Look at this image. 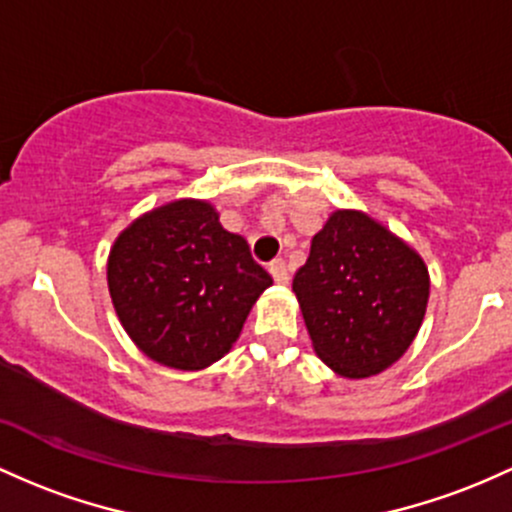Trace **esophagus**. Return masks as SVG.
Here are the masks:
<instances>
[{
  "label": "esophagus",
  "mask_w": 512,
  "mask_h": 512,
  "mask_svg": "<svg viewBox=\"0 0 512 512\" xmlns=\"http://www.w3.org/2000/svg\"><path fill=\"white\" fill-rule=\"evenodd\" d=\"M269 274H272V279L277 284H289V267H286L284 260H274L269 265Z\"/></svg>",
  "instance_id": "34e87169"
}]
</instances>
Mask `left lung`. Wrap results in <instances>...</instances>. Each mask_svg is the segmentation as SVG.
<instances>
[{
    "label": "left lung",
    "instance_id": "obj_1",
    "mask_svg": "<svg viewBox=\"0 0 512 512\" xmlns=\"http://www.w3.org/2000/svg\"><path fill=\"white\" fill-rule=\"evenodd\" d=\"M316 355L345 379L389 369L423 325L430 274L423 257L362 211L338 209L313 235L294 277Z\"/></svg>",
    "mask_w": 512,
    "mask_h": 512
}]
</instances>
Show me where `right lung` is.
Masks as SVG:
<instances>
[{
    "label": "right lung",
    "instance_id": "add662e5",
    "mask_svg": "<svg viewBox=\"0 0 512 512\" xmlns=\"http://www.w3.org/2000/svg\"><path fill=\"white\" fill-rule=\"evenodd\" d=\"M106 279L128 338L153 362L182 372L226 355L272 284L243 235L228 233L199 199L136 218L111 247Z\"/></svg>",
    "mask_w": 512,
    "mask_h": 512
}]
</instances>
